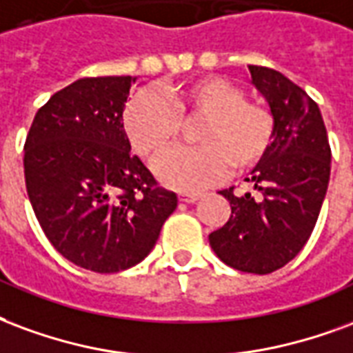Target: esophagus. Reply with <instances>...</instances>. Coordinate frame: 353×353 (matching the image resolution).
<instances>
[{"mask_svg": "<svg viewBox=\"0 0 353 353\" xmlns=\"http://www.w3.org/2000/svg\"><path fill=\"white\" fill-rule=\"evenodd\" d=\"M179 199L182 203H195L199 199V194H194V192H186V194H180Z\"/></svg>", "mask_w": 353, "mask_h": 353, "instance_id": "1", "label": "esophagus"}]
</instances>
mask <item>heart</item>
<instances>
[{
  "mask_svg": "<svg viewBox=\"0 0 353 353\" xmlns=\"http://www.w3.org/2000/svg\"><path fill=\"white\" fill-rule=\"evenodd\" d=\"M182 123L196 124L195 146L165 154L156 163V174L165 186L184 192L207 186L230 167L243 173L258 165L276 131L271 110L246 101L243 90L220 77H203L159 94L145 92L123 112L125 135L146 161H156L179 141Z\"/></svg>",
  "mask_w": 353,
  "mask_h": 353,
  "instance_id": "b5f03b06",
  "label": "heart"
}]
</instances>
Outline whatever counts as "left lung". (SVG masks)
<instances>
[{
  "label": "left lung",
  "instance_id": "1",
  "mask_svg": "<svg viewBox=\"0 0 353 353\" xmlns=\"http://www.w3.org/2000/svg\"><path fill=\"white\" fill-rule=\"evenodd\" d=\"M248 69L271 107L274 141L246 179L254 190L220 192L231 216L208 241L236 271L269 274L292 261L312 233L327 192L331 146L320 109L305 90L274 69Z\"/></svg>",
  "mask_w": 353,
  "mask_h": 353
}]
</instances>
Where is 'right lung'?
<instances>
[{"label": "right lung", "instance_id": "add662e5", "mask_svg": "<svg viewBox=\"0 0 353 353\" xmlns=\"http://www.w3.org/2000/svg\"><path fill=\"white\" fill-rule=\"evenodd\" d=\"M135 81H74L37 110L26 137V190L41 230L63 258L94 272L143 261L179 201L130 154L123 109Z\"/></svg>", "mask_w": 353, "mask_h": 353}]
</instances>
